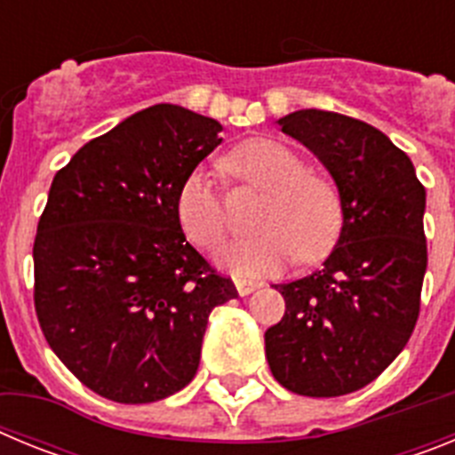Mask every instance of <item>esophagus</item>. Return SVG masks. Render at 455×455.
Returning a JSON list of instances; mask_svg holds the SVG:
<instances>
[{"label": "esophagus", "mask_w": 455, "mask_h": 455, "mask_svg": "<svg viewBox=\"0 0 455 455\" xmlns=\"http://www.w3.org/2000/svg\"><path fill=\"white\" fill-rule=\"evenodd\" d=\"M235 287H236V291H239V296H248V293L255 291L257 283H252V280H246V277H236Z\"/></svg>", "instance_id": "esophagus-1"}]
</instances>
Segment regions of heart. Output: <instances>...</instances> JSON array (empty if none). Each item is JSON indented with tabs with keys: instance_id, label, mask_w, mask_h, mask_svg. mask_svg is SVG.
Segmentation results:
<instances>
[{
	"instance_id": "b5f03b06",
	"label": "heart",
	"mask_w": 455,
	"mask_h": 455,
	"mask_svg": "<svg viewBox=\"0 0 455 455\" xmlns=\"http://www.w3.org/2000/svg\"><path fill=\"white\" fill-rule=\"evenodd\" d=\"M225 168L239 182L262 188L267 198L252 220L259 232L225 243L220 267L235 275H267L296 257L316 262L332 251L344 223L339 191L325 175L307 171L299 152L277 140L255 139L236 148ZM175 214L187 239L204 251L219 246L228 232L223 193L203 168L180 184Z\"/></svg>"
}]
</instances>
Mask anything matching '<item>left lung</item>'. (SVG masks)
Masks as SVG:
<instances>
[{
  "mask_svg": "<svg viewBox=\"0 0 455 455\" xmlns=\"http://www.w3.org/2000/svg\"><path fill=\"white\" fill-rule=\"evenodd\" d=\"M277 123L328 168L344 225L321 271L275 284L287 309L264 332L267 360L289 392L341 396L376 380L415 331L426 191L408 155L363 120L303 108Z\"/></svg>",
  "mask_w": 455,
  "mask_h": 455,
  "instance_id": "left-lung-1",
  "label": "left lung"
}]
</instances>
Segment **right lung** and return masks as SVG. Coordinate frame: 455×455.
<instances>
[{"mask_svg": "<svg viewBox=\"0 0 455 455\" xmlns=\"http://www.w3.org/2000/svg\"><path fill=\"white\" fill-rule=\"evenodd\" d=\"M220 123L155 104L88 140L54 175L34 241V305L52 351L104 399L152 403L200 364L230 277L191 246L175 214Z\"/></svg>", "mask_w": 455, "mask_h": 455, "instance_id": "right-lung-1", "label": "right lung"}]
</instances>
